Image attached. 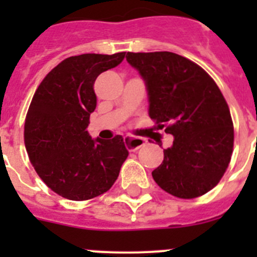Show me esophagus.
<instances>
[{
    "mask_svg": "<svg viewBox=\"0 0 257 257\" xmlns=\"http://www.w3.org/2000/svg\"><path fill=\"white\" fill-rule=\"evenodd\" d=\"M123 142H124V145H126V148L128 149V151L136 152L140 147H142V145L145 144L147 140L142 139V138H134V136L126 135L123 138Z\"/></svg>",
    "mask_w": 257,
    "mask_h": 257,
    "instance_id": "obj_1",
    "label": "esophagus"
}]
</instances>
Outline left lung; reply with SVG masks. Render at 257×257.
<instances>
[{"label": "left lung", "mask_w": 257, "mask_h": 257, "mask_svg": "<svg viewBox=\"0 0 257 257\" xmlns=\"http://www.w3.org/2000/svg\"><path fill=\"white\" fill-rule=\"evenodd\" d=\"M126 60L144 79L149 117L174 136L153 172L165 192L190 199L216 187L234 143L229 106L199 65L169 51L127 52Z\"/></svg>", "instance_id": "obj_1"}]
</instances>
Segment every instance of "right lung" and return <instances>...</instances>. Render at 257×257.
I'll list each match as a JSON object with an SVG mask.
<instances>
[{
  "instance_id": "1",
  "label": "right lung",
  "mask_w": 257,
  "mask_h": 257,
  "mask_svg": "<svg viewBox=\"0 0 257 257\" xmlns=\"http://www.w3.org/2000/svg\"><path fill=\"white\" fill-rule=\"evenodd\" d=\"M124 55L67 58L33 95L24 124L27 153L42 181L64 198L86 201L108 192L128 156L121 135L92 139L86 130L96 108L95 79Z\"/></svg>"
}]
</instances>
